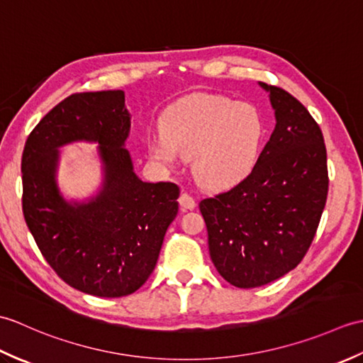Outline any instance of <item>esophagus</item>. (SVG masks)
Instances as JSON below:
<instances>
[{"label":"esophagus","instance_id":"esophagus-1","mask_svg":"<svg viewBox=\"0 0 363 363\" xmlns=\"http://www.w3.org/2000/svg\"><path fill=\"white\" fill-rule=\"evenodd\" d=\"M179 204H181V207L182 209H195V206H196V201H195V198L191 196V195H189L187 191H184V194L179 196Z\"/></svg>","mask_w":363,"mask_h":363}]
</instances>
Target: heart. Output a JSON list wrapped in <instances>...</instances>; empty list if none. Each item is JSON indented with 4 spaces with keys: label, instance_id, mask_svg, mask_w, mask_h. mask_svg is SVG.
I'll return each mask as SVG.
<instances>
[{
    "label": "heart",
    "instance_id": "1",
    "mask_svg": "<svg viewBox=\"0 0 363 363\" xmlns=\"http://www.w3.org/2000/svg\"><path fill=\"white\" fill-rule=\"evenodd\" d=\"M160 130L148 143L151 157L174 165L181 156H194L198 181L213 189L243 181L256 167L265 137L256 107L212 94L191 95L168 107Z\"/></svg>",
    "mask_w": 363,
    "mask_h": 363
}]
</instances>
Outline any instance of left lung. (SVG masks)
I'll list each match as a JSON object with an SVG mask.
<instances>
[{"label": "left lung", "mask_w": 363, "mask_h": 363, "mask_svg": "<svg viewBox=\"0 0 363 363\" xmlns=\"http://www.w3.org/2000/svg\"><path fill=\"white\" fill-rule=\"evenodd\" d=\"M260 86L276 113L272 137L243 181L199 203L213 265L238 289L260 287L298 267L317 234L329 189L318 123L289 91Z\"/></svg>", "instance_id": "obj_1"}]
</instances>
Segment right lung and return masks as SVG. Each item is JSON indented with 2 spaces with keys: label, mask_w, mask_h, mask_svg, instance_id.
<instances>
[{
  "label": "right lung",
  "mask_w": 363,
  "mask_h": 363,
  "mask_svg": "<svg viewBox=\"0 0 363 363\" xmlns=\"http://www.w3.org/2000/svg\"><path fill=\"white\" fill-rule=\"evenodd\" d=\"M129 126L123 90L73 94L30 130L21 156L23 215L38 250L64 282L99 298L142 287L177 213L176 184L135 176ZM74 140L102 145L105 187L89 205H68L53 179L57 148Z\"/></svg>",
  "instance_id": "1"
}]
</instances>
